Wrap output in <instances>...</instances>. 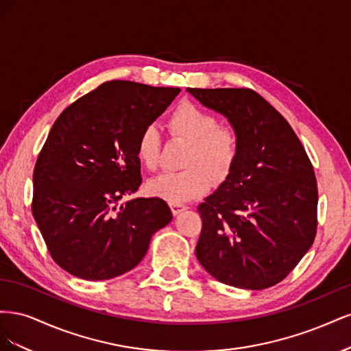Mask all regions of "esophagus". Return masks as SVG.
<instances>
[{"label":"esophagus","instance_id":"obj_1","mask_svg":"<svg viewBox=\"0 0 351 351\" xmlns=\"http://www.w3.org/2000/svg\"><path fill=\"white\" fill-rule=\"evenodd\" d=\"M186 209H187V206L183 205V204H171V212H173V215H178L180 212H183V210H186Z\"/></svg>","mask_w":351,"mask_h":351}]
</instances>
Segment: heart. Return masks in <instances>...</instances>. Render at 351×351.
<instances>
[{"label":"heart","instance_id":"1","mask_svg":"<svg viewBox=\"0 0 351 351\" xmlns=\"http://www.w3.org/2000/svg\"><path fill=\"white\" fill-rule=\"evenodd\" d=\"M168 132L189 143L183 167L176 173H162L147 183V192L168 204H184L209 192L232 173L240 155V134L232 125L219 124L218 117L193 102H182L168 117ZM161 139L156 127L145 125L137 136L136 156L147 169L159 164Z\"/></svg>","mask_w":351,"mask_h":351}]
</instances>
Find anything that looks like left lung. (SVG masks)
Returning <instances> with one entry per match:
<instances>
[{"mask_svg":"<svg viewBox=\"0 0 351 351\" xmlns=\"http://www.w3.org/2000/svg\"><path fill=\"white\" fill-rule=\"evenodd\" d=\"M187 92L226 115L240 134V155L217 192L197 206L196 258L218 281L246 290L278 284L311 249L317 184L291 125L247 88Z\"/></svg>","mask_w":351,"mask_h":351,"instance_id":"left-lung-1","label":"left lung"}]
</instances>
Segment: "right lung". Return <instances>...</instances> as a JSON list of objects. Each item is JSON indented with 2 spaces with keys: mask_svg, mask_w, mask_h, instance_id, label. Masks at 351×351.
Segmentation results:
<instances>
[{
  "mask_svg": "<svg viewBox=\"0 0 351 351\" xmlns=\"http://www.w3.org/2000/svg\"><path fill=\"white\" fill-rule=\"evenodd\" d=\"M178 88L111 80L60 114L34 169L32 214L54 262L74 277L111 280L133 269L154 232L173 219L159 197L120 205L142 183L137 136Z\"/></svg>",
  "mask_w": 351,
  "mask_h": 351,
  "instance_id": "obj_1",
  "label": "right lung"
}]
</instances>
